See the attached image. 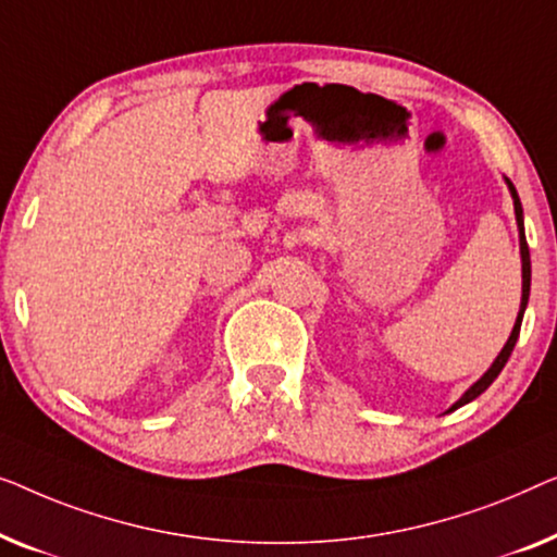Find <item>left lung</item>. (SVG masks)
<instances>
[{"instance_id":"1","label":"left lung","mask_w":557,"mask_h":557,"mask_svg":"<svg viewBox=\"0 0 557 557\" xmlns=\"http://www.w3.org/2000/svg\"><path fill=\"white\" fill-rule=\"evenodd\" d=\"M507 182V186H510V194H512V203H515V219H517V230H520V255H522V302H520V312H517V320H515V327H512V333H510V338H507V343H505V348L499 350V356L495 358V363H492L490 368H487V373L482 375L480 381L474 383V386H469L467 391H465V396L459 398L457 404L451 406L449 411H454V409H459V406H465V404H469V401H474L476 396L480 394H484V391L490 388V383L497 379L499 375V371H503L505 368V363H507V358H510V354H512V348H515V343H517V335H520V325H522V315H524V308H528V297H530V249H528V242H524V222H522V203H520V197H517V191H515V186H512V182L510 178H505Z\"/></svg>"}]
</instances>
